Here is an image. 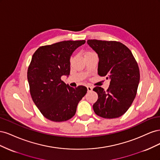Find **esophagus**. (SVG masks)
Listing matches in <instances>:
<instances>
[{"instance_id": "1", "label": "esophagus", "mask_w": 160, "mask_h": 160, "mask_svg": "<svg viewBox=\"0 0 160 160\" xmlns=\"http://www.w3.org/2000/svg\"><path fill=\"white\" fill-rule=\"evenodd\" d=\"M87 88H88V91H91L92 90H93V88H92V87H91V86H88V87H87Z\"/></svg>"}]
</instances>
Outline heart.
I'll use <instances>...</instances> for the list:
<instances>
[{"instance_id": "b5f03b06", "label": "heart", "mask_w": 160, "mask_h": 160, "mask_svg": "<svg viewBox=\"0 0 160 160\" xmlns=\"http://www.w3.org/2000/svg\"><path fill=\"white\" fill-rule=\"evenodd\" d=\"M89 52H88L87 53H89Z\"/></svg>"}]
</instances>
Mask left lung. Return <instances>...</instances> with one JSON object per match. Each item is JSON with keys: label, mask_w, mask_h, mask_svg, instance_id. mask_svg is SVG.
I'll list each match as a JSON object with an SVG mask.
<instances>
[{"label": "left lung", "mask_w": 160, "mask_h": 160, "mask_svg": "<svg viewBox=\"0 0 160 160\" xmlns=\"http://www.w3.org/2000/svg\"><path fill=\"white\" fill-rule=\"evenodd\" d=\"M88 44L98 55L99 75L110 79L107 91L98 86L93 88L98 95L93 110L101 118H119L128 110L137 94L140 79L138 62L120 42L93 39Z\"/></svg>", "instance_id": "obj_1"}]
</instances>
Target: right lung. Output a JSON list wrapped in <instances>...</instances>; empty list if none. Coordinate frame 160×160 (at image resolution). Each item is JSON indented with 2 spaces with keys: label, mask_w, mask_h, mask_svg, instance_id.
<instances>
[{
  "label": "right lung",
  "mask_w": 160,
  "mask_h": 160,
  "mask_svg": "<svg viewBox=\"0 0 160 160\" xmlns=\"http://www.w3.org/2000/svg\"><path fill=\"white\" fill-rule=\"evenodd\" d=\"M85 41H64L40 47L28 66L30 93L45 118L52 122L67 121L75 115L77 105L87 93L85 86L72 88L61 80L70 74V57Z\"/></svg>",
  "instance_id": "1"
}]
</instances>
